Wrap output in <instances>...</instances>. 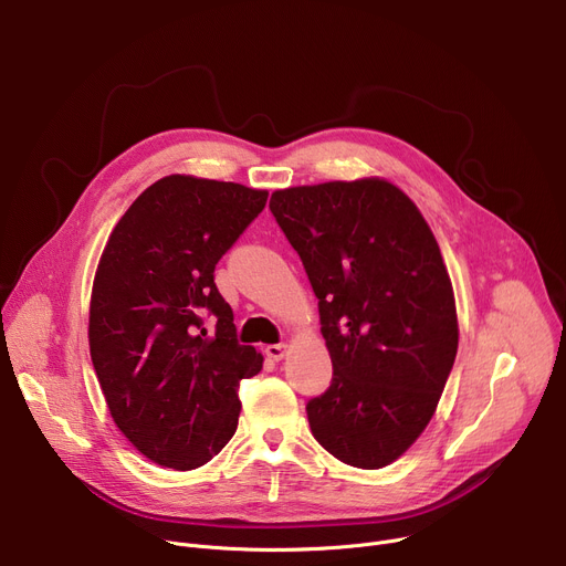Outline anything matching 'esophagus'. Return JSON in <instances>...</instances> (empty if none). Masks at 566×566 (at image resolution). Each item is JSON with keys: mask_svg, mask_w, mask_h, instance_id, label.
Here are the masks:
<instances>
[{"mask_svg": "<svg viewBox=\"0 0 566 566\" xmlns=\"http://www.w3.org/2000/svg\"><path fill=\"white\" fill-rule=\"evenodd\" d=\"M289 346L286 344H271V346H266V350H263V353H266V357H271L273 361H280V359H284L286 357V350Z\"/></svg>", "mask_w": 566, "mask_h": 566, "instance_id": "obj_1", "label": "esophagus"}]
</instances>
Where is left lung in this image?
<instances>
[{"mask_svg":"<svg viewBox=\"0 0 566 566\" xmlns=\"http://www.w3.org/2000/svg\"><path fill=\"white\" fill-rule=\"evenodd\" d=\"M271 211L318 297L332 382L316 441L357 469L398 460L430 423L458 355L453 284L426 218L368 177L275 191Z\"/></svg>","mask_w":566,"mask_h":566,"instance_id":"1","label":"left lung"}]
</instances>
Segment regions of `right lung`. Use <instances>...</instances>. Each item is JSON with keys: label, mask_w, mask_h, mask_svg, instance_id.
I'll use <instances>...</instances> for the list:
<instances>
[{"label": "right lung", "mask_w": 566, "mask_h": 566, "mask_svg": "<svg viewBox=\"0 0 566 566\" xmlns=\"http://www.w3.org/2000/svg\"><path fill=\"white\" fill-rule=\"evenodd\" d=\"M266 200L234 181L170 175L145 188L106 241L91 359L113 421L155 464L198 469L237 432L239 385L263 357L239 344L213 271Z\"/></svg>", "instance_id": "1"}]
</instances>
